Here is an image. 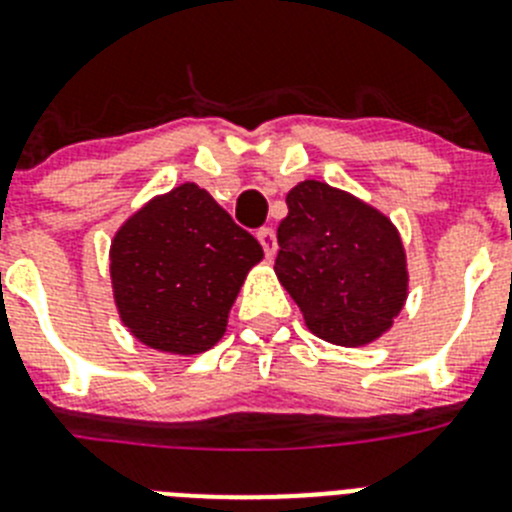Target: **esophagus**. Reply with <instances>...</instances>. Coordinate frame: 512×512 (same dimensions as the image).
I'll use <instances>...</instances> for the list:
<instances>
[{
	"instance_id": "1",
	"label": "esophagus",
	"mask_w": 512,
	"mask_h": 512,
	"mask_svg": "<svg viewBox=\"0 0 512 512\" xmlns=\"http://www.w3.org/2000/svg\"><path fill=\"white\" fill-rule=\"evenodd\" d=\"M256 238H259V243L264 246L266 259H274V253H277V233L271 228H259Z\"/></svg>"
}]
</instances>
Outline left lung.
<instances>
[{"label":"left lung","mask_w":512,"mask_h":512,"mask_svg":"<svg viewBox=\"0 0 512 512\" xmlns=\"http://www.w3.org/2000/svg\"><path fill=\"white\" fill-rule=\"evenodd\" d=\"M277 228L279 282L307 328L338 346H364L392 325L408 297L405 251L395 225L351 194L300 182Z\"/></svg>","instance_id":"1"}]
</instances>
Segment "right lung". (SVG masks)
I'll use <instances>...</instances> for the list:
<instances>
[{"instance_id": "1", "label": "right lung", "mask_w": 512, "mask_h": 512, "mask_svg": "<svg viewBox=\"0 0 512 512\" xmlns=\"http://www.w3.org/2000/svg\"><path fill=\"white\" fill-rule=\"evenodd\" d=\"M264 251L197 184L148 202L110 251L122 323L146 346L202 354L228 325L230 305Z\"/></svg>"}]
</instances>
